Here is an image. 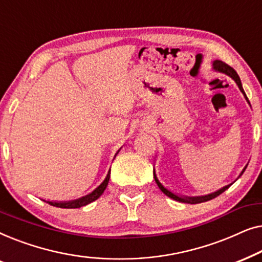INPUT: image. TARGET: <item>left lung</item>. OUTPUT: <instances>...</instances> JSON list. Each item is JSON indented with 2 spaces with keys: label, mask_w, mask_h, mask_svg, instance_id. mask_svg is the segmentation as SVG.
Listing matches in <instances>:
<instances>
[{
  "label": "left lung",
  "mask_w": 262,
  "mask_h": 262,
  "mask_svg": "<svg viewBox=\"0 0 262 262\" xmlns=\"http://www.w3.org/2000/svg\"><path fill=\"white\" fill-rule=\"evenodd\" d=\"M213 69H214V70H217V71H221V73L227 74L228 76H230V77L232 78V80H234V81L236 82V84L238 85L239 91H241V92L243 93V95L246 96L247 101L249 102V100H248V98H247L246 93H245V91H243V88H242L241 80H239V77H238L237 73H236V71H235L234 69H232V68H231L230 66H228L227 63L222 62V60H214V62H213ZM246 168H247V167H246ZM246 168H245V169H243V171L246 170ZM243 171H242L241 174H243ZM154 178H155V181H156L157 186H159L160 189L164 193V194L168 195V196H169V198H171V199L177 200V202L187 203V204H199V203H204V202H207V200H211V199L216 198V196H218L220 194H222V193H223V192L225 191V189H228V188H229V186H230V185H229V186H225V187H223L222 189H220V191L214 192V193H212V194L205 195V196H196V198H187V196H186V198H181V196H179V195H177V194H174V193H171L170 191H168L167 188H164L163 186L161 185V182H160L159 180H157L156 175H155V177H154Z\"/></svg>",
  "instance_id": "1"
}]
</instances>
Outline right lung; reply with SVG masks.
<instances>
[{
	"instance_id": "obj_1",
	"label": "right lung",
	"mask_w": 262,
	"mask_h": 262,
	"mask_svg": "<svg viewBox=\"0 0 262 262\" xmlns=\"http://www.w3.org/2000/svg\"><path fill=\"white\" fill-rule=\"evenodd\" d=\"M110 174H107V177L105 179V181L102 182L101 185L99 186L98 188L95 189L94 192H92L91 194L85 195L83 196V198L81 199H77V200H74V202H67V203H56V202H46V200H44V202L49 203L50 205L52 206H56V207H62V209H78V207H82L84 205H87V204L94 202V200H96L99 198L100 195L102 194L103 191H105L107 185H108V181H110Z\"/></svg>"
}]
</instances>
